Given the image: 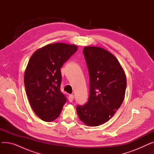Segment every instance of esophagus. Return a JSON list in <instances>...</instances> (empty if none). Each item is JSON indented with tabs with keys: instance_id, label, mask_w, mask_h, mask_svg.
Wrapping results in <instances>:
<instances>
[{
	"instance_id": "esophagus-1",
	"label": "esophagus",
	"mask_w": 154,
	"mask_h": 154,
	"mask_svg": "<svg viewBox=\"0 0 154 154\" xmlns=\"http://www.w3.org/2000/svg\"><path fill=\"white\" fill-rule=\"evenodd\" d=\"M74 95H69V101L70 102H72L73 100H74Z\"/></svg>"
}]
</instances>
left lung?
Returning a JSON list of instances; mask_svg holds the SVG:
<instances>
[{
    "label": "left lung",
    "mask_w": 154,
    "mask_h": 154,
    "mask_svg": "<svg viewBox=\"0 0 154 154\" xmlns=\"http://www.w3.org/2000/svg\"><path fill=\"white\" fill-rule=\"evenodd\" d=\"M83 53L89 74L90 93L88 102L76 109L82 122L95 127L107 122L122 103L126 76L116 57L104 48L85 47Z\"/></svg>",
    "instance_id": "1"
}]
</instances>
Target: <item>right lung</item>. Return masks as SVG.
I'll return each instance as SVG.
<instances>
[{
	"label": "right lung",
	"mask_w": 154,
	"mask_h": 154,
	"mask_svg": "<svg viewBox=\"0 0 154 154\" xmlns=\"http://www.w3.org/2000/svg\"><path fill=\"white\" fill-rule=\"evenodd\" d=\"M77 48L64 43L48 44L37 50L28 62L24 74L26 92L32 110L45 122L57 118L67 101L60 91V68Z\"/></svg>",
	"instance_id": "right-lung-1"
}]
</instances>
